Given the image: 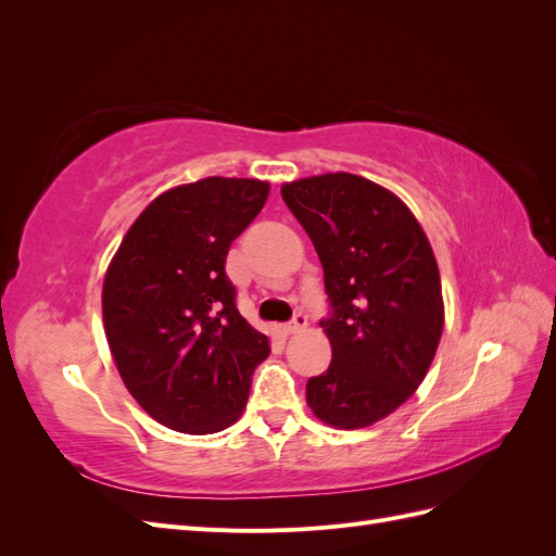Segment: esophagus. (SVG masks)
I'll use <instances>...</instances> for the list:
<instances>
[{
  "label": "esophagus",
  "instance_id": "obj_1",
  "mask_svg": "<svg viewBox=\"0 0 556 556\" xmlns=\"http://www.w3.org/2000/svg\"><path fill=\"white\" fill-rule=\"evenodd\" d=\"M306 325H308L306 315H304V313H296V315H294V319H292V323L282 327V333H285V336L296 333V331H301V329H306Z\"/></svg>",
  "mask_w": 556,
  "mask_h": 556
}]
</instances>
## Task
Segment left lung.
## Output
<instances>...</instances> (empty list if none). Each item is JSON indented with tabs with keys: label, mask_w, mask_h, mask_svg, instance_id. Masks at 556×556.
Returning <instances> with one entry per match:
<instances>
[{
	"label": "left lung",
	"mask_w": 556,
	"mask_h": 556,
	"mask_svg": "<svg viewBox=\"0 0 556 556\" xmlns=\"http://www.w3.org/2000/svg\"><path fill=\"white\" fill-rule=\"evenodd\" d=\"M325 268L331 315L319 323L331 364L306 384L315 417L362 429L394 413L425 380L443 333L441 274L410 208L355 174L280 188Z\"/></svg>",
	"instance_id": "8db88e82"
}]
</instances>
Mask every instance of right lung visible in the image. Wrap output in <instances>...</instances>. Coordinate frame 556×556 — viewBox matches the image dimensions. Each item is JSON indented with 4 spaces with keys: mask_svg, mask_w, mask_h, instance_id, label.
Instances as JSON below:
<instances>
[{
    "mask_svg": "<svg viewBox=\"0 0 556 556\" xmlns=\"http://www.w3.org/2000/svg\"><path fill=\"white\" fill-rule=\"evenodd\" d=\"M268 182L211 176L166 190L109 264L104 329L129 394L160 425L215 433L241 417L268 339L237 308L231 241L255 220Z\"/></svg>",
    "mask_w": 556,
    "mask_h": 556,
    "instance_id": "right-lung-1",
    "label": "right lung"
}]
</instances>
